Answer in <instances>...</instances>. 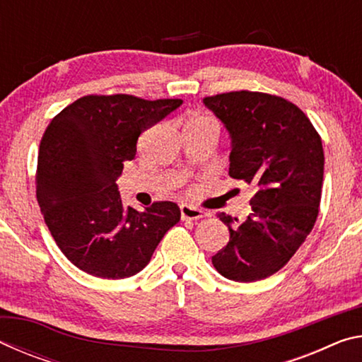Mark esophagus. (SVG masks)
Masks as SVG:
<instances>
[{
  "mask_svg": "<svg viewBox=\"0 0 362 362\" xmlns=\"http://www.w3.org/2000/svg\"><path fill=\"white\" fill-rule=\"evenodd\" d=\"M180 216L182 220H199L204 217V212L196 209V207L189 206V204H182L180 206Z\"/></svg>",
  "mask_w": 362,
  "mask_h": 362,
  "instance_id": "1",
  "label": "esophagus"
}]
</instances>
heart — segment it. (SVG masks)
<instances>
[{
    "label": "heart",
    "mask_w": 362,
    "mask_h": 362,
    "mask_svg": "<svg viewBox=\"0 0 362 362\" xmlns=\"http://www.w3.org/2000/svg\"><path fill=\"white\" fill-rule=\"evenodd\" d=\"M188 124H216L211 118H207V116H203V115H194L189 118Z\"/></svg>",
    "instance_id": "1"
}]
</instances>
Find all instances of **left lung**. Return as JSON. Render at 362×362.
Here are the masks:
<instances>
[{
    "label": "left lung",
    "instance_id": "1",
    "mask_svg": "<svg viewBox=\"0 0 362 362\" xmlns=\"http://www.w3.org/2000/svg\"><path fill=\"white\" fill-rule=\"evenodd\" d=\"M204 105L230 132V177L259 188L244 222L218 214L230 241L212 265L238 283L265 279L292 259L315 226L324 175L321 137L308 116L279 95L235 90L204 97Z\"/></svg>",
    "mask_w": 362,
    "mask_h": 362
}]
</instances>
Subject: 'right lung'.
<instances>
[{"mask_svg":"<svg viewBox=\"0 0 362 362\" xmlns=\"http://www.w3.org/2000/svg\"><path fill=\"white\" fill-rule=\"evenodd\" d=\"M180 99L84 95L54 116L42 134L36 199L59 249L88 274L122 279L144 269L180 220L170 201L137 211L122 206L116 179L136 156L144 131Z\"/></svg>","mask_w":362,"mask_h":362,"instance_id":"right-lung-1","label":"right lung"}]
</instances>
